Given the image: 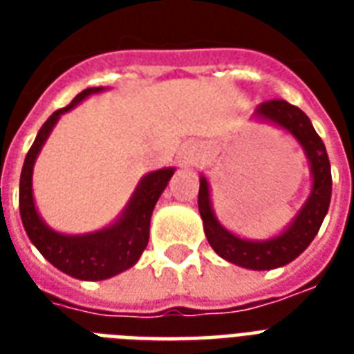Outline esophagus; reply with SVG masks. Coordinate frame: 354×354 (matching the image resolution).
<instances>
[{"label":"esophagus","instance_id":"34e87169","mask_svg":"<svg viewBox=\"0 0 354 354\" xmlns=\"http://www.w3.org/2000/svg\"><path fill=\"white\" fill-rule=\"evenodd\" d=\"M196 160H198V150L194 149V147H185L182 150V154H180V163L185 167L193 165Z\"/></svg>","mask_w":354,"mask_h":354}]
</instances>
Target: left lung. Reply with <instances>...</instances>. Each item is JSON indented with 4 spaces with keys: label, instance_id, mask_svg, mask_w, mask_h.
<instances>
[{
    "label": "left lung",
    "instance_id": "obj_1",
    "mask_svg": "<svg viewBox=\"0 0 354 354\" xmlns=\"http://www.w3.org/2000/svg\"><path fill=\"white\" fill-rule=\"evenodd\" d=\"M255 118L263 121L274 122L277 127L285 128L301 145L310 163L313 174V189L307 202L303 204L296 218L285 232L266 241H248L233 235L216 221L209 198V183L204 176L200 178L198 191V211L204 221V232L207 242L222 259L230 263L250 270H272L285 266L290 261L301 255L307 246L313 242L319 226L324 222L330 204V191H333V178H330V163L325 145L310 119L299 108L283 101L274 99L259 104Z\"/></svg>",
    "mask_w": 354,
    "mask_h": 354
}]
</instances>
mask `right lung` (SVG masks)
<instances>
[{
	"label": "right lung",
	"instance_id": "obj_1",
	"mask_svg": "<svg viewBox=\"0 0 354 354\" xmlns=\"http://www.w3.org/2000/svg\"><path fill=\"white\" fill-rule=\"evenodd\" d=\"M104 88H88L80 91L66 108H60L47 119L38 130L35 143L25 156L24 169L19 176V216L30 242L38 248L44 257L60 272L82 281H102L132 268L149 244L150 216L167 183L174 174L172 167L149 172L141 178L132 198L122 215L112 226L86 235H64L57 233L41 221L32 198V167L41 147L49 138L53 127L60 115L69 112L91 93Z\"/></svg>",
	"mask_w": 354,
	"mask_h": 354
}]
</instances>
